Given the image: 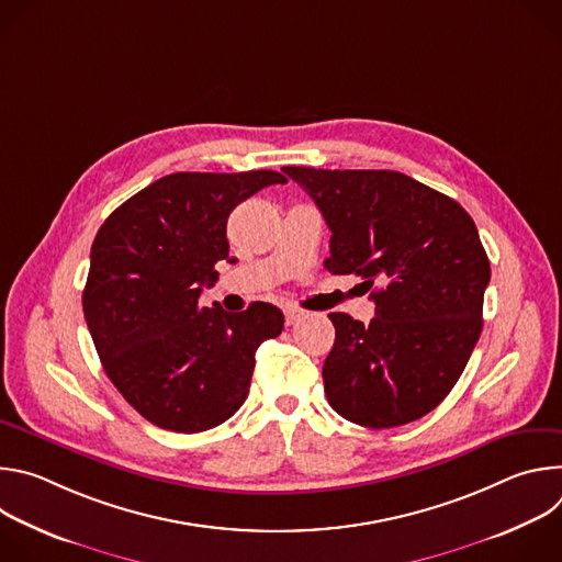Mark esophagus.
I'll use <instances>...</instances> for the list:
<instances>
[{
    "instance_id": "obj_1",
    "label": "esophagus",
    "mask_w": 562,
    "mask_h": 562,
    "mask_svg": "<svg viewBox=\"0 0 562 562\" xmlns=\"http://www.w3.org/2000/svg\"><path fill=\"white\" fill-rule=\"evenodd\" d=\"M302 315H304V311H300V308H295V306H286V308H284V319H286L289 327L295 325Z\"/></svg>"
}]
</instances>
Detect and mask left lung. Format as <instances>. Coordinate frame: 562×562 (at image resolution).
<instances>
[{
    "instance_id": "left-lung-1",
    "label": "left lung",
    "mask_w": 562,
    "mask_h": 562,
    "mask_svg": "<svg viewBox=\"0 0 562 562\" xmlns=\"http://www.w3.org/2000/svg\"><path fill=\"white\" fill-rule=\"evenodd\" d=\"M331 228L334 276L371 292L369 325L329 313L336 342L323 378L347 420L389 429L436 409L483 331L490 260L469 213L397 171L282 169Z\"/></svg>"
}]
</instances>
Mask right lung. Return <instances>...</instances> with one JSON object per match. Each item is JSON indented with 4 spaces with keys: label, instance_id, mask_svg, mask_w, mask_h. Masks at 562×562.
I'll list each match as a JSON object with an SVG mask.
<instances>
[{
    "label": "right lung",
    "instance_id": "obj_1",
    "mask_svg": "<svg viewBox=\"0 0 562 562\" xmlns=\"http://www.w3.org/2000/svg\"><path fill=\"white\" fill-rule=\"evenodd\" d=\"M284 182L278 171L171 173L100 226L85 317L106 375L155 427L198 434L228 420L247 400L258 347L282 334L269 302L228 313L200 295L228 260L231 211Z\"/></svg>",
    "mask_w": 562,
    "mask_h": 562
}]
</instances>
